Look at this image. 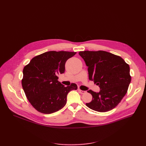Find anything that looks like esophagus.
Listing matches in <instances>:
<instances>
[{"label":"esophagus","instance_id":"1","mask_svg":"<svg viewBox=\"0 0 146 146\" xmlns=\"http://www.w3.org/2000/svg\"><path fill=\"white\" fill-rule=\"evenodd\" d=\"M78 91H79V92L80 94H85L86 93V91L82 90H80V89H78Z\"/></svg>","mask_w":146,"mask_h":146}]
</instances>
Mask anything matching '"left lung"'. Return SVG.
<instances>
[{
	"mask_svg": "<svg viewBox=\"0 0 146 146\" xmlns=\"http://www.w3.org/2000/svg\"><path fill=\"white\" fill-rule=\"evenodd\" d=\"M79 54L88 66L89 79L101 89L98 93L88 91L92 100L86 106L101 112L115 108L127 94L131 82L129 65L121 57L105 51H84Z\"/></svg>",
	"mask_w": 146,
	"mask_h": 146,
	"instance_id": "8db88e82",
	"label": "left lung"
}]
</instances>
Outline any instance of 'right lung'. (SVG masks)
I'll return each mask as SVG.
<instances>
[{
	"label": "right lung",
	"instance_id": "right-lung-1",
	"mask_svg": "<svg viewBox=\"0 0 146 146\" xmlns=\"http://www.w3.org/2000/svg\"><path fill=\"white\" fill-rule=\"evenodd\" d=\"M76 52H45L36 56L23 69L22 86L30 104L38 112L50 114L63 108L69 92L78 89L75 83L64 86L58 75L64 73L66 61Z\"/></svg>",
	"mask_w": 146,
	"mask_h": 146
}]
</instances>
